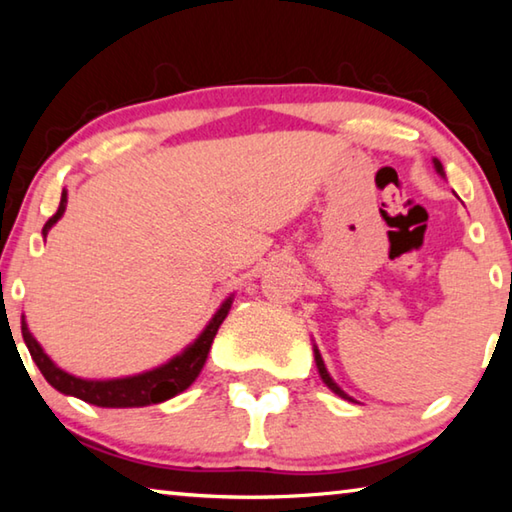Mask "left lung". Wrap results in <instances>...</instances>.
<instances>
[{
  "mask_svg": "<svg viewBox=\"0 0 512 512\" xmlns=\"http://www.w3.org/2000/svg\"><path fill=\"white\" fill-rule=\"evenodd\" d=\"M433 167H436V171L440 173V176H445V171H443V164H440V160H436L433 158ZM314 357H316V366H318V372H320V377H323V381L325 384L329 386V391H334L336 395L339 397H343V400H352L350 395H345L339 386H336V381L329 377V372H327V368H325V361H323V357H320V352H318V348L314 345Z\"/></svg>",
  "mask_w": 512,
  "mask_h": 512,
  "instance_id": "left-lung-1",
  "label": "left lung"
}]
</instances>
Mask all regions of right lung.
<instances>
[{"label":"right lung","instance_id":"obj_1","mask_svg":"<svg viewBox=\"0 0 512 512\" xmlns=\"http://www.w3.org/2000/svg\"><path fill=\"white\" fill-rule=\"evenodd\" d=\"M65 205H67V192L63 189L58 210L45 223V228H42V237H47L51 225L63 216ZM230 307H232V296L225 300L219 307V311L212 316V320L207 323L201 336H198L189 348H185V352H180L178 357H173L171 361L164 363V366L146 370L142 375L121 377V379H81V377L69 375L65 370H60L56 363L47 357L45 350L40 348V343L33 339L24 316H22V336L31 352V359L36 361V366L56 391L65 395H74L79 397V400L94 406H103V409H133V406H149V404H160L164 400H171V397H176L178 393H183L185 388L194 384V379L201 375L207 352H210L214 336L219 332L225 316H228Z\"/></svg>","mask_w":512,"mask_h":512}]
</instances>
